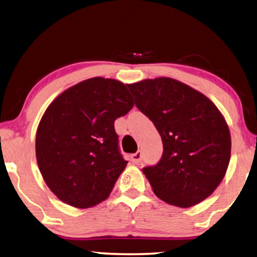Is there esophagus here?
I'll use <instances>...</instances> for the list:
<instances>
[{"label": "esophagus", "mask_w": 257, "mask_h": 257, "mask_svg": "<svg viewBox=\"0 0 257 257\" xmlns=\"http://www.w3.org/2000/svg\"><path fill=\"white\" fill-rule=\"evenodd\" d=\"M131 161L133 164H140L142 161V152L139 150L136 154H133L131 156Z\"/></svg>", "instance_id": "esophagus-1"}]
</instances>
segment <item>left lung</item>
<instances>
[{
    "label": "left lung",
    "mask_w": 257,
    "mask_h": 257,
    "mask_svg": "<svg viewBox=\"0 0 257 257\" xmlns=\"http://www.w3.org/2000/svg\"><path fill=\"white\" fill-rule=\"evenodd\" d=\"M127 87L163 140L159 163L142 169L155 194L179 208L199 204L219 186L230 160V132L221 112L203 93L170 78Z\"/></svg>",
    "instance_id": "8db88e82"
}]
</instances>
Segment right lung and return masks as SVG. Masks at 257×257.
Returning <instances> with one entry per match:
<instances>
[{"instance_id":"right-lung-1","label":"right lung","mask_w":257,"mask_h":257,"mask_svg":"<svg viewBox=\"0 0 257 257\" xmlns=\"http://www.w3.org/2000/svg\"><path fill=\"white\" fill-rule=\"evenodd\" d=\"M133 105L124 83L97 76L65 90L48 106L36 134V158L61 201L85 209L109 196L127 164L114 123Z\"/></svg>"}]
</instances>
